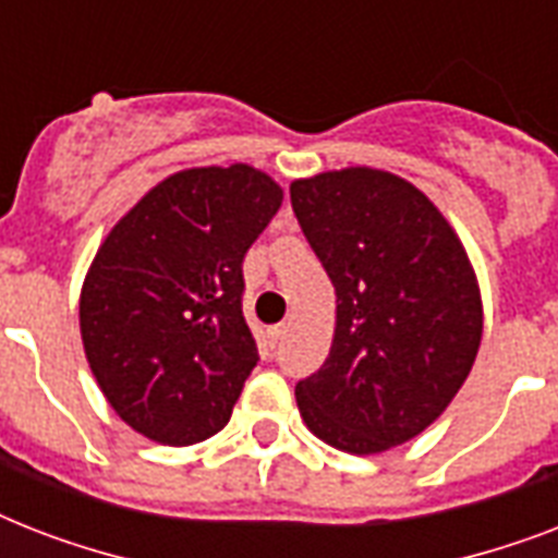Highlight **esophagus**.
<instances>
[{
  "label": "esophagus",
  "mask_w": 558,
  "mask_h": 558,
  "mask_svg": "<svg viewBox=\"0 0 558 558\" xmlns=\"http://www.w3.org/2000/svg\"><path fill=\"white\" fill-rule=\"evenodd\" d=\"M283 332H287V327H283V324H275V327H269V330H266V341H269V348H275V344H278Z\"/></svg>",
  "instance_id": "34e87169"
}]
</instances>
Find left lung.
Instances as JSON below:
<instances>
[{"mask_svg": "<svg viewBox=\"0 0 558 558\" xmlns=\"http://www.w3.org/2000/svg\"><path fill=\"white\" fill-rule=\"evenodd\" d=\"M306 243L336 287V336L295 385L306 428L350 454L411 440L475 365L484 313L458 234L423 191L371 168L289 187Z\"/></svg>", "mask_w": 558, "mask_h": 558, "instance_id": "obj_1", "label": "left lung"}]
</instances>
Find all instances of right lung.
I'll return each mask as SVG.
<instances>
[{
    "instance_id": "1",
    "label": "right lung",
    "mask_w": 558,
    "mask_h": 558,
    "mask_svg": "<svg viewBox=\"0 0 558 558\" xmlns=\"http://www.w3.org/2000/svg\"><path fill=\"white\" fill-rule=\"evenodd\" d=\"M283 191L248 165L193 168L118 222L81 292L89 367L116 414L165 446L231 420L260 362L243 318V260Z\"/></svg>"
}]
</instances>
